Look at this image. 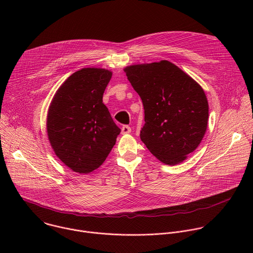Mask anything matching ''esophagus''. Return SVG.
Here are the masks:
<instances>
[{
    "label": "esophagus",
    "instance_id": "esophagus-1",
    "mask_svg": "<svg viewBox=\"0 0 253 253\" xmlns=\"http://www.w3.org/2000/svg\"><path fill=\"white\" fill-rule=\"evenodd\" d=\"M131 132V127L128 126V125H124L122 127V130H121V133L122 134H129Z\"/></svg>",
    "mask_w": 253,
    "mask_h": 253
}]
</instances>
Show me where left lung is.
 <instances>
[{
    "label": "left lung",
    "mask_w": 253,
    "mask_h": 253,
    "mask_svg": "<svg viewBox=\"0 0 253 253\" xmlns=\"http://www.w3.org/2000/svg\"><path fill=\"white\" fill-rule=\"evenodd\" d=\"M144 107L140 138L168 165L181 163L200 144L208 122V102L201 86L169 61L124 69Z\"/></svg>",
    "instance_id": "left-lung-1"
}]
</instances>
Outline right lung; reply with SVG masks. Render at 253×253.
<instances>
[{
    "instance_id": "add662e5",
    "label": "right lung",
    "mask_w": 253,
    "mask_h": 253,
    "mask_svg": "<svg viewBox=\"0 0 253 253\" xmlns=\"http://www.w3.org/2000/svg\"><path fill=\"white\" fill-rule=\"evenodd\" d=\"M112 72L84 68L58 89L47 116V132L58 158L70 169L87 174L102 165L120 134L103 103Z\"/></svg>"
}]
</instances>
